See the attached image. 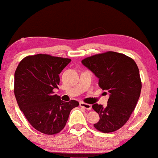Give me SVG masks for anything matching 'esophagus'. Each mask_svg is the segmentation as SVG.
<instances>
[{"instance_id":"1","label":"esophagus","mask_w":158,"mask_h":158,"mask_svg":"<svg viewBox=\"0 0 158 158\" xmlns=\"http://www.w3.org/2000/svg\"><path fill=\"white\" fill-rule=\"evenodd\" d=\"M80 106L83 107L85 110H91V104L84 103V102H80Z\"/></svg>"}]
</instances>
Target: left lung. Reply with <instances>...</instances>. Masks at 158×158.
Instances as JSON below:
<instances>
[{
	"label": "left lung",
	"mask_w": 158,
	"mask_h": 158,
	"mask_svg": "<svg viewBox=\"0 0 158 158\" xmlns=\"http://www.w3.org/2000/svg\"><path fill=\"white\" fill-rule=\"evenodd\" d=\"M81 62L99 78V87L110 94L105 107L92 105L100 118L94 128L103 133L115 131L128 121L140 97L142 81L138 67L131 57L114 52L94 55Z\"/></svg>",
	"instance_id": "8db88e82"
}]
</instances>
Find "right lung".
I'll return each instance as SVG.
<instances>
[{"instance_id":"add662e5","label":"right lung","mask_w":158,"mask_h":158,"mask_svg":"<svg viewBox=\"0 0 158 158\" xmlns=\"http://www.w3.org/2000/svg\"><path fill=\"white\" fill-rule=\"evenodd\" d=\"M70 59L39 54L20 61L14 73V95L19 109L37 131L47 135L58 134L64 128L69 113L78 102H63L54 94L59 75Z\"/></svg>"}]
</instances>
